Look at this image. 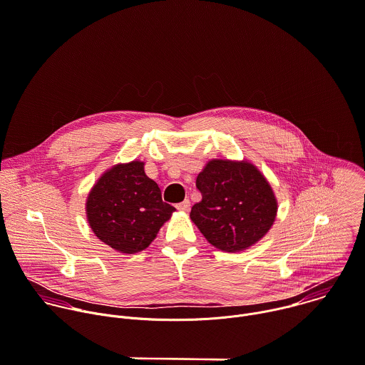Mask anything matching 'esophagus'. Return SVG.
<instances>
[{
	"mask_svg": "<svg viewBox=\"0 0 365 365\" xmlns=\"http://www.w3.org/2000/svg\"><path fill=\"white\" fill-rule=\"evenodd\" d=\"M190 207H191L190 200H184L182 202L177 204V210H180V211H188V210H190Z\"/></svg>",
	"mask_w": 365,
	"mask_h": 365,
	"instance_id": "34e87169",
	"label": "esophagus"
}]
</instances>
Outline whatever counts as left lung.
Returning a JSON list of instances; mask_svg holds the SVG:
<instances>
[{"label":"left lung","mask_w":365,"mask_h":365,"mask_svg":"<svg viewBox=\"0 0 365 365\" xmlns=\"http://www.w3.org/2000/svg\"><path fill=\"white\" fill-rule=\"evenodd\" d=\"M195 185L202 200L191 220L215 248L235 252L261 240L277 215V200L264 175L250 163L211 160Z\"/></svg>","instance_id":"1"}]
</instances>
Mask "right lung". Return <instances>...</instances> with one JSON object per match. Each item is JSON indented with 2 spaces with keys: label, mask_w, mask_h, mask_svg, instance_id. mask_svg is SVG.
I'll use <instances>...</instances> for the list:
<instances>
[{
  "label": "right lung",
  "mask_w": 365,
  "mask_h": 365,
  "mask_svg": "<svg viewBox=\"0 0 365 365\" xmlns=\"http://www.w3.org/2000/svg\"><path fill=\"white\" fill-rule=\"evenodd\" d=\"M174 211L163 201L157 182L145 175L141 161L108 170L87 200V218L94 234L124 254L145 250Z\"/></svg>",
  "instance_id": "right-lung-1"
}]
</instances>
